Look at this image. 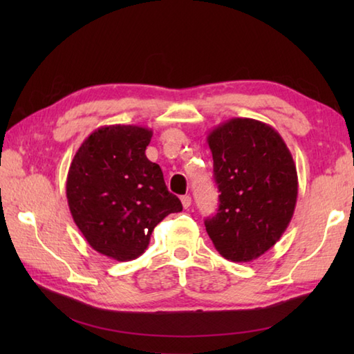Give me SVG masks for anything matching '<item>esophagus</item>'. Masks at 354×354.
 Returning <instances> with one entry per match:
<instances>
[{"label":"esophagus","mask_w":354,"mask_h":354,"mask_svg":"<svg viewBox=\"0 0 354 354\" xmlns=\"http://www.w3.org/2000/svg\"><path fill=\"white\" fill-rule=\"evenodd\" d=\"M181 202H183V207L187 209V208H190V205H192V198L189 196V194H185V196L181 198Z\"/></svg>","instance_id":"34e87169"}]
</instances>
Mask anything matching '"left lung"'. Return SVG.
<instances>
[{
    "label": "left lung",
    "instance_id": "8db88e82",
    "mask_svg": "<svg viewBox=\"0 0 354 354\" xmlns=\"http://www.w3.org/2000/svg\"><path fill=\"white\" fill-rule=\"evenodd\" d=\"M219 209L205 228L222 257L252 261L272 248L295 212L298 175L290 150L272 126L231 118L209 131Z\"/></svg>",
    "mask_w": 354,
    "mask_h": 354
}]
</instances>
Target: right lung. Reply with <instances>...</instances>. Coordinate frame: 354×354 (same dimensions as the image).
Here are the masks:
<instances>
[{
	"instance_id": "obj_1",
	"label": "right lung",
	"mask_w": 354,
	"mask_h": 354,
	"mask_svg": "<svg viewBox=\"0 0 354 354\" xmlns=\"http://www.w3.org/2000/svg\"><path fill=\"white\" fill-rule=\"evenodd\" d=\"M152 133L135 124L102 126L82 142L66 176L74 223L93 250L117 261L138 259L156 225L183 212L161 167L146 156Z\"/></svg>"
}]
</instances>
